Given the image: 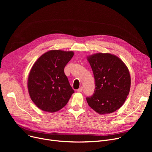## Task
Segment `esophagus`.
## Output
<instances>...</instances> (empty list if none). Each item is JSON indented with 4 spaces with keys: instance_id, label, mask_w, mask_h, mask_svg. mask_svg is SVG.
<instances>
[{
    "instance_id": "esophagus-1",
    "label": "esophagus",
    "mask_w": 152,
    "mask_h": 152,
    "mask_svg": "<svg viewBox=\"0 0 152 152\" xmlns=\"http://www.w3.org/2000/svg\"><path fill=\"white\" fill-rule=\"evenodd\" d=\"M83 87H79V88L77 90V91L78 92H81L83 91Z\"/></svg>"
}]
</instances>
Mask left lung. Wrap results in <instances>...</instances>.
Wrapping results in <instances>:
<instances>
[{
  "mask_svg": "<svg viewBox=\"0 0 152 152\" xmlns=\"http://www.w3.org/2000/svg\"><path fill=\"white\" fill-rule=\"evenodd\" d=\"M92 68L95 87L87 97L89 106L103 115L113 113L124 104L131 87V76L124 63L110 53H98L87 57Z\"/></svg>",
  "mask_w": 152,
  "mask_h": 152,
  "instance_id": "1",
  "label": "left lung"
}]
</instances>
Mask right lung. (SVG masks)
<instances>
[{
	"label": "right lung",
	"instance_id": "1",
	"mask_svg": "<svg viewBox=\"0 0 152 152\" xmlns=\"http://www.w3.org/2000/svg\"><path fill=\"white\" fill-rule=\"evenodd\" d=\"M73 51L52 50L42 55L29 74L28 89L34 104L47 112L63 108L75 91L64 68L73 57Z\"/></svg>",
	"mask_w": 152,
	"mask_h": 152
}]
</instances>
